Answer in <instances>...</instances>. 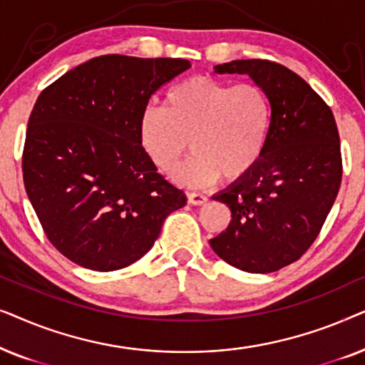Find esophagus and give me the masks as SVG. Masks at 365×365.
Masks as SVG:
<instances>
[{
	"instance_id": "1",
	"label": "esophagus",
	"mask_w": 365,
	"mask_h": 365,
	"mask_svg": "<svg viewBox=\"0 0 365 365\" xmlns=\"http://www.w3.org/2000/svg\"><path fill=\"white\" fill-rule=\"evenodd\" d=\"M187 202L192 206H202L207 202V197L201 192H187Z\"/></svg>"
}]
</instances>
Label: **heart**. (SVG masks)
<instances>
[{
    "instance_id": "obj_1",
    "label": "heart",
    "mask_w": 365,
    "mask_h": 365,
    "mask_svg": "<svg viewBox=\"0 0 365 365\" xmlns=\"http://www.w3.org/2000/svg\"><path fill=\"white\" fill-rule=\"evenodd\" d=\"M272 128L267 94L251 83L232 86L209 76L174 84L164 106H148L139 119V143L159 171L169 173L187 149L192 156L173 173L184 186H209L222 176H247L266 151Z\"/></svg>"
}]
</instances>
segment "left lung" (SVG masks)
<instances>
[{"mask_svg":"<svg viewBox=\"0 0 365 365\" xmlns=\"http://www.w3.org/2000/svg\"><path fill=\"white\" fill-rule=\"evenodd\" d=\"M219 74H247L272 106L261 161L212 199L227 204L231 222L209 241L222 261L266 274L297 261L316 241L342 179L336 119L301 76L267 59H236Z\"/></svg>","mask_w":365,"mask_h":365,"instance_id":"1","label":"left lung"}]
</instances>
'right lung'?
Segmentation results:
<instances>
[{
	"mask_svg": "<svg viewBox=\"0 0 365 365\" xmlns=\"http://www.w3.org/2000/svg\"><path fill=\"white\" fill-rule=\"evenodd\" d=\"M187 59L106 54L39 94L28 121L23 179L49 242L78 266L116 271L153 247L186 206L139 143V119Z\"/></svg>",
	"mask_w": 365,
	"mask_h": 365,
	"instance_id": "obj_1",
	"label": "right lung"
}]
</instances>
